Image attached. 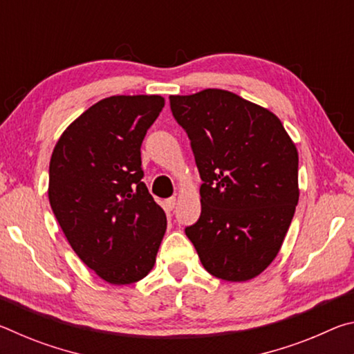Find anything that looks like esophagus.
Masks as SVG:
<instances>
[{"label": "esophagus", "mask_w": 354, "mask_h": 354, "mask_svg": "<svg viewBox=\"0 0 354 354\" xmlns=\"http://www.w3.org/2000/svg\"><path fill=\"white\" fill-rule=\"evenodd\" d=\"M175 206H176V198H175V196H171V198L165 200L167 211H173V209H175Z\"/></svg>", "instance_id": "1"}]
</instances>
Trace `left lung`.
Masks as SVG:
<instances>
[{"mask_svg": "<svg viewBox=\"0 0 354 354\" xmlns=\"http://www.w3.org/2000/svg\"><path fill=\"white\" fill-rule=\"evenodd\" d=\"M201 178V215L185 227L215 278L248 281L270 266L298 203V153L270 111L206 88L171 95Z\"/></svg>", "mask_w": 354, "mask_h": 354, "instance_id": "obj_1", "label": "left lung"}]
</instances>
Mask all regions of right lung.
Segmentation results:
<instances>
[{
    "mask_svg": "<svg viewBox=\"0 0 354 354\" xmlns=\"http://www.w3.org/2000/svg\"><path fill=\"white\" fill-rule=\"evenodd\" d=\"M165 101L118 95L98 101L65 129L50 162L48 196L80 259L111 284L151 270L167 217L142 183L140 147Z\"/></svg>",
    "mask_w": 354,
    "mask_h": 354,
    "instance_id": "1",
    "label": "right lung"
}]
</instances>
